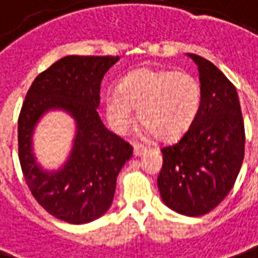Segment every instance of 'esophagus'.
Returning a JSON list of instances; mask_svg holds the SVG:
<instances>
[{
    "instance_id": "1",
    "label": "esophagus",
    "mask_w": 258,
    "mask_h": 258,
    "mask_svg": "<svg viewBox=\"0 0 258 258\" xmlns=\"http://www.w3.org/2000/svg\"><path fill=\"white\" fill-rule=\"evenodd\" d=\"M145 152H147V148H145V147H143V145H134V155H136V157H141Z\"/></svg>"
}]
</instances>
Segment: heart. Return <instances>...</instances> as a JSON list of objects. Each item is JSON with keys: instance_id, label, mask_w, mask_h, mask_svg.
I'll list each match as a JSON object with an SVG mask.
<instances>
[{"instance_id": "1", "label": "heart", "mask_w": 258, "mask_h": 258, "mask_svg": "<svg viewBox=\"0 0 258 258\" xmlns=\"http://www.w3.org/2000/svg\"><path fill=\"white\" fill-rule=\"evenodd\" d=\"M201 106V85L189 73L140 69L133 72L120 90L104 94V113L115 133H125L134 121L144 122V133L172 141L186 133Z\"/></svg>"}]
</instances>
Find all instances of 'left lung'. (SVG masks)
<instances>
[{
  "label": "left lung",
  "instance_id": "left-lung-1",
  "mask_svg": "<svg viewBox=\"0 0 258 258\" xmlns=\"http://www.w3.org/2000/svg\"><path fill=\"white\" fill-rule=\"evenodd\" d=\"M199 72L201 106L178 143L162 148V202L185 216H202L229 195L244 158V122L236 87L213 63L186 53Z\"/></svg>",
  "mask_w": 258,
  "mask_h": 258
}]
</instances>
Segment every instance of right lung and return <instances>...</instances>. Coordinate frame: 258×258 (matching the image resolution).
Listing matches in <instances>:
<instances>
[{
  "label": "right lung",
  "instance_id": "add662e5",
  "mask_svg": "<svg viewBox=\"0 0 258 258\" xmlns=\"http://www.w3.org/2000/svg\"><path fill=\"white\" fill-rule=\"evenodd\" d=\"M118 56H66L33 80L18 120L21 168L33 198L52 216L85 225L103 216L133 147L104 127L97 108L100 85ZM62 111L75 122L67 161L46 170L33 151V134L48 112Z\"/></svg>",
  "mask_w": 258,
  "mask_h": 258
}]
</instances>
